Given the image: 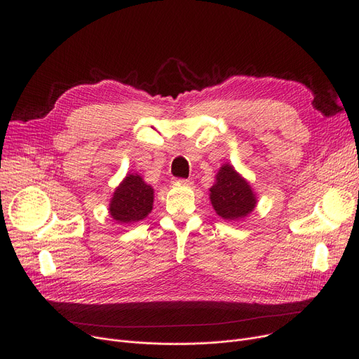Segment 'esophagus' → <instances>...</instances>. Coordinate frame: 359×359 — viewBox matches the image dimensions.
<instances>
[{"mask_svg": "<svg viewBox=\"0 0 359 359\" xmlns=\"http://www.w3.org/2000/svg\"><path fill=\"white\" fill-rule=\"evenodd\" d=\"M175 183H179V184H186V186H192L194 182L189 180V179H176Z\"/></svg>", "mask_w": 359, "mask_h": 359, "instance_id": "34e87169", "label": "esophagus"}]
</instances>
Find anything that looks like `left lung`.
Instances as JSON below:
<instances>
[{
	"mask_svg": "<svg viewBox=\"0 0 359 359\" xmlns=\"http://www.w3.org/2000/svg\"><path fill=\"white\" fill-rule=\"evenodd\" d=\"M210 199L215 212L227 221L248 217L257 202L249 182L230 164H224L219 168L215 183L210 189Z\"/></svg>",
	"mask_w": 359,
	"mask_h": 359,
	"instance_id": "8db88e82",
	"label": "left lung"
}]
</instances>
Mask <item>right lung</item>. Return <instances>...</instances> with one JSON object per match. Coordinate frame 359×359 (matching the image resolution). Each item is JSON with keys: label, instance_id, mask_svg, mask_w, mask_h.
<instances>
[{"label": "right lung", "instance_id": "1", "mask_svg": "<svg viewBox=\"0 0 359 359\" xmlns=\"http://www.w3.org/2000/svg\"><path fill=\"white\" fill-rule=\"evenodd\" d=\"M154 202V189L140 175H126L116 187L109 203L110 217L121 224H132L144 219Z\"/></svg>", "mask_w": 359, "mask_h": 359}]
</instances>
